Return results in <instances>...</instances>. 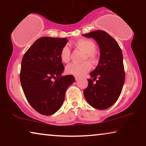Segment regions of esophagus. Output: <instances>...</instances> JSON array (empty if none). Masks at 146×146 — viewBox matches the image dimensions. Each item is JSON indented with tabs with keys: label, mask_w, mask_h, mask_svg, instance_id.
Segmentation results:
<instances>
[{
	"label": "esophagus",
	"mask_w": 146,
	"mask_h": 146,
	"mask_svg": "<svg viewBox=\"0 0 146 146\" xmlns=\"http://www.w3.org/2000/svg\"><path fill=\"white\" fill-rule=\"evenodd\" d=\"M75 80H79V79H80V77H77V76H75Z\"/></svg>",
	"instance_id": "obj_1"
}]
</instances>
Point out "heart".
<instances>
[{
    "label": "heart",
    "mask_w": 146,
    "mask_h": 146,
    "mask_svg": "<svg viewBox=\"0 0 146 146\" xmlns=\"http://www.w3.org/2000/svg\"><path fill=\"white\" fill-rule=\"evenodd\" d=\"M75 47L86 53L88 59L94 61L96 59L94 52L96 50V44L90 39H80L74 43ZM60 59L64 63H67L70 60L71 50L67 45H64L60 50ZM91 68V65L89 62H85L81 64L72 63L66 67L67 73L77 77H81L88 72Z\"/></svg>",
    "instance_id": "heart-1"
}]
</instances>
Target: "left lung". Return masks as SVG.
Instances as JSON below:
<instances>
[{
  "mask_svg": "<svg viewBox=\"0 0 146 146\" xmlns=\"http://www.w3.org/2000/svg\"><path fill=\"white\" fill-rule=\"evenodd\" d=\"M82 36L94 38L100 49L98 65L90 73L93 79H88L84 96L93 108L106 110L118 100L125 82L123 53L117 41L105 31L98 30ZM95 80L97 82L94 84Z\"/></svg>",
  "mask_w": 146,
  "mask_h": 146,
  "instance_id": "obj_1",
  "label": "left lung"
}]
</instances>
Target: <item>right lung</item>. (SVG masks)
Returning <instances> with one entry per match:
<instances>
[{"label": "right lung", "mask_w": 146, "mask_h": 146, "mask_svg": "<svg viewBox=\"0 0 146 146\" xmlns=\"http://www.w3.org/2000/svg\"><path fill=\"white\" fill-rule=\"evenodd\" d=\"M66 38L41 37L23 55L20 81L26 99L35 110L51 115L62 106L67 88L75 81L72 75L62 76L64 66L60 50Z\"/></svg>", "instance_id": "1"}]
</instances>
